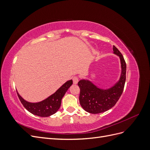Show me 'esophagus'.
Segmentation results:
<instances>
[{"mask_svg": "<svg viewBox=\"0 0 150 150\" xmlns=\"http://www.w3.org/2000/svg\"><path fill=\"white\" fill-rule=\"evenodd\" d=\"M72 81H73V83L74 84H76L79 81V78L77 76H74V77H73V78H72Z\"/></svg>", "mask_w": 150, "mask_h": 150, "instance_id": "esophagus-1", "label": "esophagus"}]
</instances>
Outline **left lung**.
Here are the masks:
<instances>
[{"label":"left lung","instance_id":"obj_1","mask_svg":"<svg viewBox=\"0 0 150 150\" xmlns=\"http://www.w3.org/2000/svg\"><path fill=\"white\" fill-rule=\"evenodd\" d=\"M113 52L120 58L121 74L120 79L114 86L107 90L98 88L91 82L81 80L78 84L80 88L79 103L84 110L92 114L106 111L114 106L123 91L126 81V64L120 51L113 46Z\"/></svg>","mask_w":150,"mask_h":150}]
</instances>
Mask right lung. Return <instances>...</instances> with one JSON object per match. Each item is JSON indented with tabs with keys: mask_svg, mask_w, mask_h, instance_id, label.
<instances>
[{
	"mask_svg": "<svg viewBox=\"0 0 150 150\" xmlns=\"http://www.w3.org/2000/svg\"><path fill=\"white\" fill-rule=\"evenodd\" d=\"M72 84V80L67 81L55 93L45 100L37 103H31L26 101L19 93H17V94L22 105L32 114L40 117H48L56 113L59 109L62 97L64 96L66 92Z\"/></svg>",
	"mask_w": 150,
	"mask_h": 150,
	"instance_id": "1",
	"label": "right lung"
}]
</instances>
